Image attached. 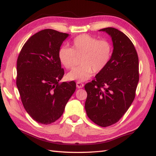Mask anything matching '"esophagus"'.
Returning a JSON list of instances; mask_svg holds the SVG:
<instances>
[{"mask_svg": "<svg viewBox=\"0 0 156 156\" xmlns=\"http://www.w3.org/2000/svg\"><path fill=\"white\" fill-rule=\"evenodd\" d=\"M76 87H77V88L78 89L83 88L84 87V84L83 83H81V82H77V83H76Z\"/></svg>", "mask_w": 156, "mask_h": 156, "instance_id": "34e87169", "label": "esophagus"}]
</instances>
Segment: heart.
Listing matches in <instances>:
<instances>
[{
  "instance_id": "obj_1",
  "label": "heart",
  "mask_w": 156,
  "mask_h": 156,
  "mask_svg": "<svg viewBox=\"0 0 156 156\" xmlns=\"http://www.w3.org/2000/svg\"><path fill=\"white\" fill-rule=\"evenodd\" d=\"M112 56V46L109 42L99 40L88 34H82L73 39L71 48L60 47L58 52V60L63 67L70 69L74 67L77 58H82L81 66L69 72V80L84 82L90 78L93 72L100 73L109 64Z\"/></svg>"
}]
</instances>
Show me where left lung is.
<instances>
[{
    "label": "left lung",
    "instance_id": "8db88e82",
    "mask_svg": "<svg viewBox=\"0 0 156 156\" xmlns=\"http://www.w3.org/2000/svg\"><path fill=\"white\" fill-rule=\"evenodd\" d=\"M99 31L111 36L113 53L106 68L84 85L87 93L84 108L89 119L105 127L117 122L135 98L139 62L135 47L125 34L113 27Z\"/></svg>",
    "mask_w": 156,
    "mask_h": 156
}]
</instances>
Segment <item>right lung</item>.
<instances>
[{
    "label": "right lung",
    "mask_w": 156,
    "mask_h": 156,
    "mask_svg": "<svg viewBox=\"0 0 156 156\" xmlns=\"http://www.w3.org/2000/svg\"><path fill=\"white\" fill-rule=\"evenodd\" d=\"M69 34L46 29L31 36L17 60L16 86L26 112L37 122L49 125L62 115L76 91L74 81H59L64 69L58 52Z\"/></svg>",
    "instance_id": "add662e5"
}]
</instances>
